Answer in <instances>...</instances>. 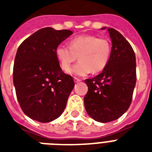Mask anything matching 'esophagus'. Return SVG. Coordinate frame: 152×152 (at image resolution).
Returning a JSON list of instances; mask_svg holds the SVG:
<instances>
[{"label": "esophagus", "instance_id": "1", "mask_svg": "<svg viewBox=\"0 0 152 152\" xmlns=\"http://www.w3.org/2000/svg\"><path fill=\"white\" fill-rule=\"evenodd\" d=\"M80 81H81L80 79L76 78V77H74V82H75V83H77V82H80Z\"/></svg>", "mask_w": 152, "mask_h": 152}]
</instances>
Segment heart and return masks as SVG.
Returning a JSON list of instances; mask_svg holds the SVG:
<instances>
[{
  "instance_id": "heart-1",
  "label": "heart",
  "mask_w": 152,
  "mask_h": 152,
  "mask_svg": "<svg viewBox=\"0 0 152 152\" xmlns=\"http://www.w3.org/2000/svg\"><path fill=\"white\" fill-rule=\"evenodd\" d=\"M55 55L64 72L69 71L78 56L79 62L69 72L84 76L91 71L99 72L107 66L111 55V44L107 39L95 35H80L72 39L69 46L58 45L55 49Z\"/></svg>"
}]
</instances>
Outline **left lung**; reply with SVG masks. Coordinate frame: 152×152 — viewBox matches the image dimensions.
I'll return each instance as SVG.
<instances>
[{
  "label": "left lung",
  "mask_w": 152,
  "mask_h": 152,
  "mask_svg": "<svg viewBox=\"0 0 152 152\" xmlns=\"http://www.w3.org/2000/svg\"><path fill=\"white\" fill-rule=\"evenodd\" d=\"M107 29L112 41L110 58L101 73L85 80L88 91L83 99L87 113L102 123L116 120L127 111L137 82L133 49L120 32Z\"/></svg>",
  "instance_id": "left-lung-1"
}]
</instances>
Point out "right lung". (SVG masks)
I'll use <instances>...</instances> for the list:
<instances>
[{
  "instance_id": "add662e5",
  "label": "right lung",
  "mask_w": 152,
  "mask_h": 152,
  "mask_svg": "<svg viewBox=\"0 0 152 152\" xmlns=\"http://www.w3.org/2000/svg\"><path fill=\"white\" fill-rule=\"evenodd\" d=\"M72 34L45 27L20 44L13 67V83L20 106L30 118L50 122L61 116L75 83L62 71L55 49Z\"/></svg>"
}]
</instances>
